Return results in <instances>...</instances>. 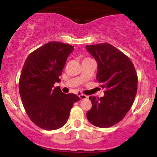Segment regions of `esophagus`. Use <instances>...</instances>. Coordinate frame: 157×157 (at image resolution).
Wrapping results in <instances>:
<instances>
[{
  "mask_svg": "<svg viewBox=\"0 0 157 157\" xmlns=\"http://www.w3.org/2000/svg\"><path fill=\"white\" fill-rule=\"evenodd\" d=\"M78 96L80 97V98L81 100H85V99H87L88 96L86 95V94H80V93H79L78 94Z\"/></svg>",
  "mask_w": 157,
  "mask_h": 157,
  "instance_id": "esophagus-1",
  "label": "esophagus"
}]
</instances>
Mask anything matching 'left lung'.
Segmentation results:
<instances>
[{
  "label": "left lung",
  "mask_w": 157,
  "mask_h": 157,
  "mask_svg": "<svg viewBox=\"0 0 157 157\" xmlns=\"http://www.w3.org/2000/svg\"><path fill=\"white\" fill-rule=\"evenodd\" d=\"M98 63L96 79L104 89V96H91L92 109L87 119L94 126L105 128L121 121L133 104L138 77L128 56L109 43L86 46Z\"/></svg>",
  "instance_id": "8db88e82"
}]
</instances>
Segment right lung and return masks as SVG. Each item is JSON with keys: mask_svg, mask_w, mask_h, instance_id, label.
<instances>
[{"mask_svg": "<svg viewBox=\"0 0 157 157\" xmlns=\"http://www.w3.org/2000/svg\"><path fill=\"white\" fill-rule=\"evenodd\" d=\"M74 46L50 42L27 56L21 72L19 94L30 120L46 130L64 126L71 109L80 98L75 94H65L59 82L66 60Z\"/></svg>", "mask_w": 157, "mask_h": 157, "instance_id": "obj_1", "label": "right lung"}]
</instances>
